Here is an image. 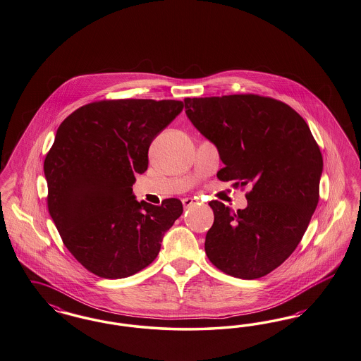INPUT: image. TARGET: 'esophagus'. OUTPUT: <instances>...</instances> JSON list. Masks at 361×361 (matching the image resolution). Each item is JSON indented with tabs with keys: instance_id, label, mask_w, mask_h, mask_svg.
<instances>
[{
	"instance_id": "1",
	"label": "esophagus",
	"mask_w": 361,
	"mask_h": 361,
	"mask_svg": "<svg viewBox=\"0 0 361 361\" xmlns=\"http://www.w3.org/2000/svg\"><path fill=\"white\" fill-rule=\"evenodd\" d=\"M197 202H199V199H196V197H185V199H183L184 208H189V207H192V205H195Z\"/></svg>"
}]
</instances>
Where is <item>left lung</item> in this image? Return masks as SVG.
<instances>
[{
  "instance_id": "8db88e82",
  "label": "left lung",
  "mask_w": 361,
  "mask_h": 361,
  "mask_svg": "<svg viewBox=\"0 0 361 361\" xmlns=\"http://www.w3.org/2000/svg\"><path fill=\"white\" fill-rule=\"evenodd\" d=\"M193 126L215 145L217 172L251 185L233 212L209 202L215 220L205 254L226 274L255 279L281 266L302 239L319 199L322 154L302 116L283 102L254 94L185 98Z\"/></svg>"
}]
</instances>
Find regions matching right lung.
I'll return each instance as SVG.
<instances>
[{
    "label": "right lung",
    "instance_id": "obj_1",
    "mask_svg": "<svg viewBox=\"0 0 361 361\" xmlns=\"http://www.w3.org/2000/svg\"><path fill=\"white\" fill-rule=\"evenodd\" d=\"M184 109L181 101L88 103L59 126L44 161L48 211L63 243L102 278H126L157 258L183 202H137L134 174L147 169L152 141Z\"/></svg>",
    "mask_w": 361,
    "mask_h": 361
}]
</instances>
